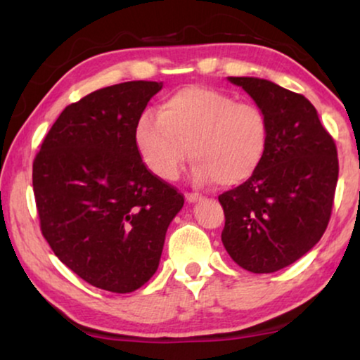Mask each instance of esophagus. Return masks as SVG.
Instances as JSON below:
<instances>
[{
	"label": "esophagus",
	"mask_w": 360,
	"mask_h": 360,
	"mask_svg": "<svg viewBox=\"0 0 360 360\" xmlns=\"http://www.w3.org/2000/svg\"><path fill=\"white\" fill-rule=\"evenodd\" d=\"M185 198H186V201H188V203H196V201L201 200V195H198V193H186Z\"/></svg>",
	"instance_id": "34e87169"
}]
</instances>
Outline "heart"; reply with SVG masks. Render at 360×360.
<instances>
[{
	"label": "heart",
	"mask_w": 360,
	"mask_h": 360,
	"mask_svg": "<svg viewBox=\"0 0 360 360\" xmlns=\"http://www.w3.org/2000/svg\"><path fill=\"white\" fill-rule=\"evenodd\" d=\"M141 159L152 174L174 180L186 157L193 180L238 186L252 179L269 147V121L257 105L223 91L186 86L144 112L134 131Z\"/></svg>",
	"instance_id": "b5f03b06"
}]
</instances>
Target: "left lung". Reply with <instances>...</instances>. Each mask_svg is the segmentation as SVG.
Wrapping results in <instances>:
<instances>
[{
  "mask_svg": "<svg viewBox=\"0 0 360 360\" xmlns=\"http://www.w3.org/2000/svg\"><path fill=\"white\" fill-rule=\"evenodd\" d=\"M269 121V147L252 179L218 196L221 233L239 267L270 274L313 249L331 218L339 162L336 144L303 95L254 77H229Z\"/></svg>",
  "mask_w": 360,
  "mask_h": 360,
  "instance_id": "8db88e82",
  "label": "left lung"
}]
</instances>
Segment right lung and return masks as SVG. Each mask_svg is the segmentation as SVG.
<instances>
[{
    "label": "right lung",
    "instance_id": "right-lung-1",
    "mask_svg": "<svg viewBox=\"0 0 360 360\" xmlns=\"http://www.w3.org/2000/svg\"><path fill=\"white\" fill-rule=\"evenodd\" d=\"M162 82L101 88L60 112L32 164L42 236L93 287L141 288L159 267L184 195L152 174L134 131Z\"/></svg>",
    "mask_w": 360,
    "mask_h": 360
}]
</instances>
